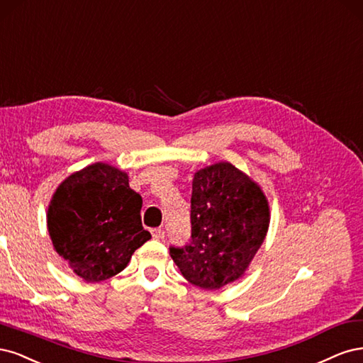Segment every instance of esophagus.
Segmentation results:
<instances>
[{"label":"esophagus","mask_w":363,"mask_h":363,"mask_svg":"<svg viewBox=\"0 0 363 363\" xmlns=\"http://www.w3.org/2000/svg\"><path fill=\"white\" fill-rule=\"evenodd\" d=\"M150 233H152V237H154L155 240H162V238H164V229H161V228L152 229Z\"/></svg>","instance_id":"1"}]
</instances>
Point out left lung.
I'll return each instance as SVG.
<instances>
[{
    "label": "left lung",
    "instance_id": "1",
    "mask_svg": "<svg viewBox=\"0 0 363 363\" xmlns=\"http://www.w3.org/2000/svg\"><path fill=\"white\" fill-rule=\"evenodd\" d=\"M270 226V205L258 182L228 161L194 173L191 241L170 256L190 284L218 289L241 279Z\"/></svg>",
    "mask_w": 363,
    "mask_h": 363
}]
</instances>
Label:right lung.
I'll list each match as a JSON object with an SVG mask.
<instances>
[{
  "label": "right lung",
  "instance_id": "obj_1",
  "mask_svg": "<svg viewBox=\"0 0 363 363\" xmlns=\"http://www.w3.org/2000/svg\"><path fill=\"white\" fill-rule=\"evenodd\" d=\"M142 203L118 167L95 162L74 172L57 186L46 213L54 250L86 282L116 276L150 240L142 226Z\"/></svg>",
  "mask_w": 363,
  "mask_h": 363
}]
</instances>
